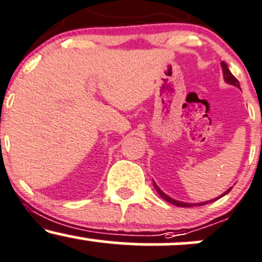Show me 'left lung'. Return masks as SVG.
Masks as SVG:
<instances>
[{
    "label": "left lung",
    "mask_w": 262,
    "mask_h": 262,
    "mask_svg": "<svg viewBox=\"0 0 262 262\" xmlns=\"http://www.w3.org/2000/svg\"><path fill=\"white\" fill-rule=\"evenodd\" d=\"M221 65H222V70H223V76H224V80H225V82H228V83H229V85L236 86L237 89H240L239 81H237V80L235 79V77H234V75L230 73V70H229V69H228V65L225 64L224 61H222V62H221ZM154 187L156 188V191H158V193L160 194V197H162V198H164L165 201H167V202L171 203V204H175V206H177V207H194V206H203V204H207V203H209V202H214V201H215V200H218V198H221V197L225 196V194H227L228 192H230V189H231V188L227 189V191H225L224 193L222 194L221 197H217V198H214V200L207 201V202H202V203H185V202H180V201H176V200H173V198H171V197L167 196V194H165L164 192H162L161 189L159 188L158 186H156V183H155V182H154Z\"/></svg>",
    "instance_id": "1"
}]
</instances>
